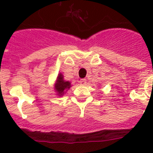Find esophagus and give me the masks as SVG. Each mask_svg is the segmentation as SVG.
<instances>
[{
    "label": "esophagus",
    "instance_id": "obj_1",
    "mask_svg": "<svg viewBox=\"0 0 153 153\" xmlns=\"http://www.w3.org/2000/svg\"><path fill=\"white\" fill-rule=\"evenodd\" d=\"M80 84H81V85H82V86H84V85H86V79H81V81H80Z\"/></svg>",
    "mask_w": 153,
    "mask_h": 153
}]
</instances>
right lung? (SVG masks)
Returning a JSON list of instances; mask_svg holds the SVG:
<instances>
[{"mask_svg": "<svg viewBox=\"0 0 153 153\" xmlns=\"http://www.w3.org/2000/svg\"><path fill=\"white\" fill-rule=\"evenodd\" d=\"M70 87L71 83L69 82V81H64L62 74H58L56 83L55 84V89L57 92V95L60 97L63 96V95L65 93L66 89H69Z\"/></svg>", "mask_w": 153, "mask_h": 153, "instance_id": "add662e5", "label": "right lung"}]
</instances>
